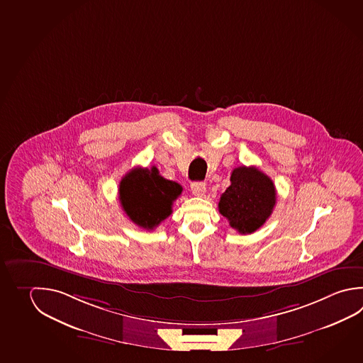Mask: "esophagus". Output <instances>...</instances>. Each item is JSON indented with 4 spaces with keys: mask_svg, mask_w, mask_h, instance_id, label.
<instances>
[{
    "mask_svg": "<svg viewBox=\"0 0 363 363\" xmlns=\"http://www.w3.org/2000/svg\"><path fill=\"white\" fill-rule=\"evenodd\" d=\"M191 191L194 196H198V197H202V196H205L206 193V183H202V182H197V183H193L191 185Z\"/></svg>",
    "mask_w": 363,
    "mask_h": 363,
    "instance_id": "1",
    "label": "esophagus"
}]
</instances>
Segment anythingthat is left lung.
Segmentation results:
<instances>
[{
	"mask_svg": "<svg viewBox=\"0 0 363 363\" xmlns=\"http://www.w3.org/2000/svg\"><path fill=\"white\" fill-rule=\"evenodd\" d=\"M230 182L220 197L218 211L240 234L255 233L270 218L275 207V185L255 166L235 167Z\"/></svg>",
	"mask_w": 363,
	"mask_h": 363,
	"instance_id": "1",
	"label": "left lung"
}]
</instances>
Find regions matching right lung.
<instances>
[{"mask_svg": "<svg viewBox=\"0 0 363 363\" xmlns=\"http://www.w3.org/2000/svg\"><path fill=\"white\" fill-rule=\"evenodd\" d=\"M182 191V185L162 178L156 166L137 167L120 182V203L134 224L152 230L172 215V202Z\"/></svg>", "mask_w": 363, "mask_h": 363, "instance_id": "1", "label": "right lung"}]
</instances>
